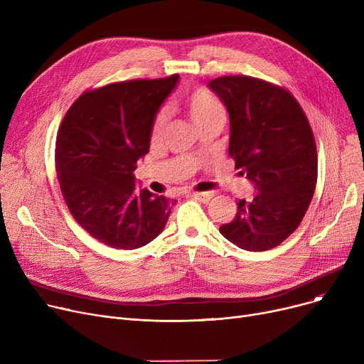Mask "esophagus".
<instances>
[{
    "label": "esophagus",
    "instance_id": "obj_1",
    "mask_svg": "<svg viewBox=\"0 0 364 364\" xmlns=\"http://www.w3.org/2000/svg\"><path fill=\"white\" fill-rule=\"evenodd\" d=\"M188 196H190V198H193V199H196V200H199V202H203V203L209 202V199L213 198V195H211V193H208V192H190V193H188Z\"/></svg>",
    "mask_w": 364,
    "mask_h": 364
}]
</instances>
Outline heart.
<instances>
[{
	"instance_id": "obj_1",
	"label": "heart",
	"mask_w": 364,
	"mask_h": 364,
	"mask_svg": "<svg viewBox=\"0 0 364 364\" xmlns=\"http://www.w3.org/2000/svg\"><path fill=\"white\" fill-rule=\"evenodd\" d=\"M186 105L190 113V118L193 119V122L199 127V129L209 122L225 121L224 105L206 88H198L190 92L186 99ZM168 122H169V110L166 107H162L156 112L155 117H153L151 131H150L153 141H158L162 139L164 132L168 127Z\"/></svg>"
}]
</instances>
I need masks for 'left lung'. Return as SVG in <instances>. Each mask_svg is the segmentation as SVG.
I'll list each match as a JSON object with an SVG mask.
<instances>
[{"instance_id": "obj_1", "label": "left lung", "mask_w": 364, "mask_h": 364, "mask_svg": "<svg viewBox=\"0 0 364 364\" xmlns=\"http://www.w3.org/2000/svg\"><path fill=\"white\" fill-rule=\"evenodd\" d=\"M208 85L230 118L228 155L258 192L251 202L239 200L236 217L220 233L245 251L272 250L296 230L314 195L317 150L310 122L279 85L246 75L220 76Z\"/></svg>"}]
</instances>
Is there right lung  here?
<instances>
[{"mask_svg": "<svg viewBox=\"0 0 364 364\" xmlns=\"http://www.w3.org/2000/svg\"><path fill=\"white\" fill-rule=\"evenodd\" d=\"M178 75L113 82L85 91L66 112L55 140V171L72 217L99 242L137 250L168 221L171 200L134 192L137 161L149 151L153 117Z\"/></svg>", "mask_w": 364, "mask_h": 364, "instance_id": "right-lung-1", "label": "right lung"}]
</instances>
